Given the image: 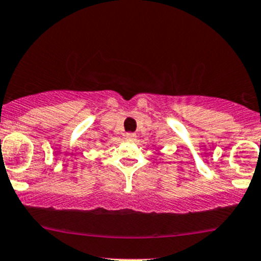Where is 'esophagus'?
<instances>
[{"label":"esophagus","mask_w":261,"mask_h":261,"mask_svg":"<svg viewBox=\"0 0 261 261\" xmlns=\"http://www.w3.org/2000/svg\"><path fill=\"white\" fill-rule=\"evenodd\" d=\"M125 139L129 140V142H134L137 139V136L134 133H127L125 134Z\"/></svg>","instance_id":"34e87169"}]
</instances>
